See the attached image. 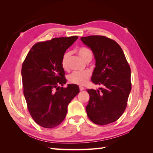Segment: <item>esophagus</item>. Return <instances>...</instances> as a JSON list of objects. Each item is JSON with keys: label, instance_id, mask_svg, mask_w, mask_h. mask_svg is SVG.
Returning a JSON list of instances; mask_svg holds the SVG:
<instances>
[{"label": "esophagus", "instance_id": "34e87169", "mask_svg": "<svg viewBox=\"0 0 153 153\" xmlns=\"http://www.w3.org/2000/svg\"><path fill=\"white\" fill-rule=\"evenodd\" d=\"M79 90H81L82 91V90H84L85 89V88L82 86H79Z\"/></svg>", "mask_w": 153, "mask_h": 153}]
</instances>
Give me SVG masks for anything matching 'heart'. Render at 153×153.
I'll return each mask as SVG.
<instances>
[{"instance_id":"b5f03b06","label":"heart","mask_w":153,"mask_h":153,"mask_svg":"<svg viewBox=\"0 0 153 153\" xmlns=\"http://www.w3.org/2000/svg\"><path fill=\"white\" fill-rule=\"evenodd\" d=\"M77 53L85 61L92 59V53L89 48L86 47H81L77 50ZM70 56V53L67 52L63 55L61 59V65L63 69H67L68 67V61ZM91 76V73L89 71H74L68 77L69 81L72 84L77 85H84L88 81L89 77Z\"/></svg>"}]
</instances>
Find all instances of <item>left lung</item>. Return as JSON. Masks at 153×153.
Segmentation results:
<instances>
[{"instance_id": "1", "label": "left lung", "mask_w": 153, "mask_h": 153, "mask_svg": "<svg viewBox=\"0 0 153 153\" xmlns=\"http://www.w3.org/2000/svg\"><path fill=\"white\" fill-rule=\"evenodd\" d=\"M91 49L95 68L91 80L101 90L88 89L90 100L86 110L93 123L104 126L117 121L125 111L131 91V70L118 44L102 36L81 37Z\"/></svg>"}]
</instances>
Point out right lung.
Segmentation results:
<instances>
[{
  "mask_svg": "<svg viewBox=\"0 0 153 153\" xmlns=\"http://www.w3.org/2000/svg\"><path fill=\"white\" fill-rule=\"evenodd\" d=\"M77 38H55L36 43L22 65L24 94L28 111L36 123L43 128L59 125L65 117L69 102L79 92L76 84L61 87L67 82L61 59Z\"/></svg>",
  "mask_w": 153,
  "mask_h": 153,
  "instance_id": "1",
  "label": "right lung"
}]
</instances>
